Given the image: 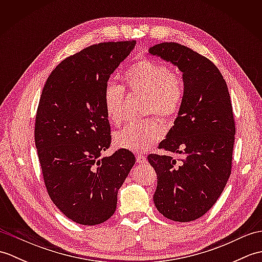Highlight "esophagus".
I'll return each instance as SVG.
<instances>
[{"label": "esophagus", "instance_id": "esophagus-1", "mask_svg": "<svg viewBox=\"0 0 262 262\" xmlns=\"http://www.w3.org/2000/svg\"><path fill=\"white\" fill-rule=\"evenodd\" d=\"M136 161H137V163H140V164H145L146 157H144V155H142V154H138L136 157Z\"/></svg>", "mask_w": 262, "mask_h": 262}]
</instances>
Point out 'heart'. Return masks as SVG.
<instances>
[{
	"label": "heart",
	"instance_id": "obj_1",
	"mask_svg": "<svg viewBox=\"0 0 262 262\" xmlns=\"http://www.w3.org/2000/svg\"><path fill=\"white\" fill-rule=\"evenodd\" d=\"M124 81L132 91L147 94L146 113L154 111L164 119H172L179 113L183 99V85L179 75L165 65L151 59H141L133 64L124 75ZM124 90L116 84L104 88L102 103L111 124L122 120ZM163 127L157 118H147L126 125L114 134L116 146L133 152H144L159 142Z\"/></svg>",
	"mask_w": 262,
	"mask_h": 262
}]
</instances>
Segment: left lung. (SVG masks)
Returning <instances> with one entry per match:
<instances>
[{"label": "left lung", "mask_w": 262, "mask_h": 262, "mask_svg": "<svg viewBox=\"0 0 262 262\" xmlns=\"http://www.w3.org/2000/svg\"><path fill=\"white\" fill-rule=\"evenodd\" d=\"M148 54L182 73L183 99L174 125L159 148L182 155L149 154L158 185L153 202L166 219L190 222L205 215L231 174L235 125L226 82L209 59L177 42H161Z\"/></svg>", "instance_id": "1"}]
</instances>
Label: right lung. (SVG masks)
<instances>
[{"instance_id":"right-lung-1","label":"right lung","mask_w":262,"mask_h":262,"mask_svg":"<svg viewBox=\"0 0 262 262\" xmlns=\"http://www.w3.org/2000/svg\"><path fill=\"white\" fill-rule=\"evenodd\" d=\"M135 43L83 49L58 64L42 89L35 143L43 181L56 207L77 224H101L114 215L119 188L135 164L124 148L101 157L111 143L104 88Z\"/></svg>"}]
</instances>
